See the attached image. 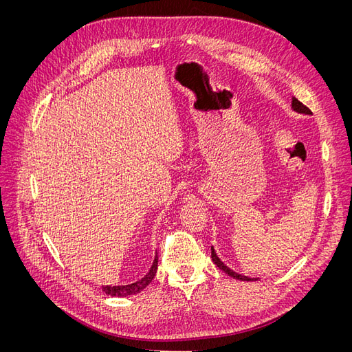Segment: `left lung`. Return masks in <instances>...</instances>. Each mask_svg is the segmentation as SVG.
<instances>
[{
    "label": "left lung",
    "mask_w": 352,
    "mask_h": 352,
    "mask_svg": "<svg viewBox=\"0 0 352 352\" xmlns=\"http://www.w3.org/2000/svg\"><path fill=\"white\" fill-rule=\"evenodd\" d=\"M292 109H294L295 112H298V113L311 115V111H310L307 107H305L300 101H298L295 97H292ZM210 250H212V261H213L221 271H225L229 276H232V278H234V279H239V280H247V282H248V280H257L255 278H250V276H245V275H241V274L234 272V271L230 270L228 265H225V263L220 261V258L217 257V254H216L213 245L210 247Z\"/></svg>",
    "instance_id": "8db88e82"
}]
</instances>
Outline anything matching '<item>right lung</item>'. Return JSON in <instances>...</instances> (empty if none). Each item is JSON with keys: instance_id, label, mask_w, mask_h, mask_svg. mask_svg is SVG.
Listing matches in <instances>:
<instances>
[{"instance_id": "obj_1", "label": "right lung", "mask_w": 352, "mask_h": 352, "mask_svg": "<svg viewBox=\"0 0 352 352\" xmlns=\"http://www.w3.org/2000/svg\"><path fill=\"white\" fill-rule=\"evenodd\" d=\"M157 263H158V257H157V252H155L153 264H151L148 272L143 278H140L139 280H136L133 283H127V285H115V286L107 285V286H102V292H105L109 296H115V298H124V296H131V295H136V294L142 292L144 287L153 280V278L155 276Z\"/></svg>"}]
</instances>
